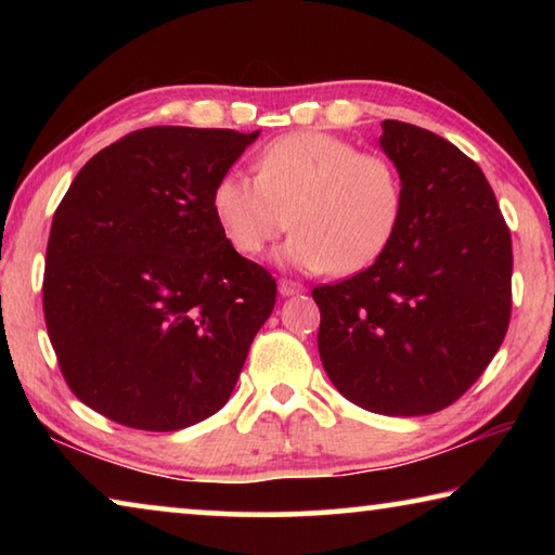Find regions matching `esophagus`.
Segmentation results:
<instances>
[{
  "label": "esophagus",
  "instance_id": "obj_1",
  "mask_svg": "<svg viewBox=\"0 0 555 555\" xmlns=\"http://www.w3.org/2000/svg\"><path fill=\"white\" fill-rule=\"evenodd\" d=\"M279 294H281V296H296V294H304V286L296 284V281L281 279V281H279Z\"/></svg>",
  "mask_w": 555,
  "mask_h": 555
}]
</instances>
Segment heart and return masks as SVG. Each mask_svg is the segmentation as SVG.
Wrapping results in <instances>:
<instances>
[{
	"mask_svg": "<svg viewBox=\"0 0 555 555\" xmlns=\"http://www.w3.org/2000/svg\"><path fill=\"white\" fill-rule=\"evenodd\" d=\"M257 178L224 173L212 215L224 240L259 257L294 224L281 261L321 274H357L389 247L403 212L397 164L323 131H294L261 149Z\"/></svg>",
	"mask_w": 555,
	"mask_h": 555,
	"instance_id": "heart-1",
	"label": "heart"
}]
</instances>
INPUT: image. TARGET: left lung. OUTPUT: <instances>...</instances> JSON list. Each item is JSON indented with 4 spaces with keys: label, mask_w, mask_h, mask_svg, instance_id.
I'll list each match as a JSON object with an SVG mask.
<instances>
[{
    "label": "left lung",
    "mask_w": 555,
    "mask_h": 555,
    "mask_svg": "<svg viewBox=\"0 0 555 555\" xmlns=\"http://www.w3.org/2000/svg\"><path fill=\"white\" fill-rule=\"evenodd\" d=\"M403 181L399 230L360 274L313 288L335 389L384 416L450 406L482 377L512 318V234L482 168L434 131L384 119Z\"/></svg>",
    "instance_id": "1"
}]
</instances>
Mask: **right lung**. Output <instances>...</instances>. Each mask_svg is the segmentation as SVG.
<instances>
[{
    "instance_id": "right-lung-1",
    "label": "right lung",
    "mask_w": 555,
    "mask_h": 555,
    "mask_svg": "<svg viewBox=\"0 0 555 555\" xmlns=\"http://www.w3.org/2000/svg\"><path fill=\"white\" fill-rule=\"evenodd\" d=\"M259 131L149 127L95 154L53 215L46 331L70 391L139 430L228 403L276 281L224 240L212 188Z\"/></svg>"
}]
</instances>
